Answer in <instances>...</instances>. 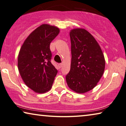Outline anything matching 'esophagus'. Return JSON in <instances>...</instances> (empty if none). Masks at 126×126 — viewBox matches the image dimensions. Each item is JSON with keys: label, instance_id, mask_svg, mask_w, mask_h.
Returning <instances> with one entry per match:
<instances>
[{"label": "esophagus", "instance_id": "34e87169", "mask_svg": "<svg viewBox=\"0 0 126 126\" xmlns=\"http://www.w3.org/2000/svg\"><path fill=\"white\" fill-rule=\"evenodd\" d=\"M58 66H59V67L60 68H60L62 67V63H59V64H58Z\"/></svg>", "mask_w": 126, "mask_h": 126}]
</instances>
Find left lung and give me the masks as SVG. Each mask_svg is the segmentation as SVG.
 I'll return each instance as SVG.
<instances>
[{
  "mask_svg": "<svg viewBox=\"0 0 126 126\" xmlns=\"http://www.w3.org/2000/svg\"><path fill=\"white\" fill-rule=\"evenodd\" d=\"M71 63L66 76L67 85L78 93L90 91L97 85L105 69L104 55L94 37L82 28L70 32Z\"/></svg>",
  "mask_w": 126,
  "mask_h": 126,
  "instance_id": "1",
  "label": "left lung"
}]
</instances>
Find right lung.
Instances as JSON below:
<instances>
[{"label": "right lung", "mask_w": 126, "mask_h": 126, "mask_svg": "<svg viewBox=\"0 0 126 126\" xmlns=\"http://www.w3.org/2000/svg\"><path fill=\"white\" fill-rule=\"evenodd\" d=\"M60 32L56 27L42 24L24 41L18 57V70L28 88L38 93L51 89L57 73L51 63L49 45Z\"/></svg>", "instance_id": "add662e5"}]
</instances>
